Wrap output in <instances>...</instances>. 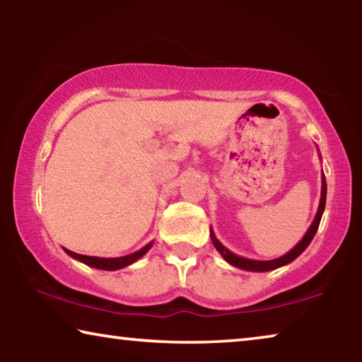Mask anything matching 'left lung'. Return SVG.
I'll list each match as a JSON object with an SVG mask.
<instances>
[{
  "label": "left lung",
  "instance_id": "left-lung-1",
  "mask_svg": "<svg viewBox=\"0 0 362 362\" xmlns=\"http://www.w3.org/2000/svg\"><path fill=\"white\" fill-rule=\"evenodd\" d=\"M321 158V155H320ZM326 196H327V183H326V177L324 174H321V199H320V206H317V212L315 216L313 223L310 225L308 231L305 233V236L302 238V241H298V244H296V247H292L289 252L278 257V259H273V260H252V259H246V257H241V255H236L233 254L231 250L226 249L222 243L217 240V236L214 235V231L211 228V240L212 244L216 246V249L220 252V255L223 257L225 262H228L230 265L236 267V268H241V269H246V272H272V269H276L279 267H284L287 263H291L297 259V257L303 252V250L310 246L311 240H313L316 231H317V226H320L321 222V217H322V212H324V207H326Z\"/></svg>",
  "mask_w": 362,
  "mask_h": 362
}]
</instances>
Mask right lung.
Masks as SVG:
<instances>
[{
  "label": "right lung",
  "mask_w": 362,
  "mask_h": 362,
  "mask_svg": "<svg viewBox=\"0 0 362 362\" xmlns=\"http://www.w3.org/2000/svg\"><path fill=\"white\" fill-rule=\"evenodd\" d=\"M153 246V241L146 244L142 249L136 250V252H132L129 255H124V257H112V259H105V257H90V255H81V254H76V252H71V250L65 249L64 250L66 254H69L71 259L83 262L84 265L88 267H93L97 269H107V272H115V269H121L124 267H129L132 265L134 262H137L139 259H142V257L148 252Z\"/></svg>",
  "instance_id": "add662e5"
}]
</instances>
